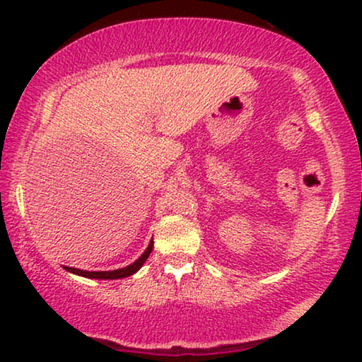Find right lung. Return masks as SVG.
Returning a JSON list of instances; mask_svg holds the SVG:
<instances>
[{
	"label": "right lung",
	"mask_w": 362,
	"mask_h": 362,
	"mask_svg": "<svg viewBox=\"0 0 362 362\" xmlns=\"http://www.w3.org/2000/svg\"><path fill=\"white\" fill-rule=\"evenodd\" d=\"M153 250V240H150L146 250L138 257V259L133 262V264L123 267V269L118 270H105V272H88V270H81V269H74V267H64L67 272H71L74 275H81L86 276V279H95V280H117V279H125V276H130L133 274H136L138 270L141 269L143 264H145L148 257H150Z\"/></svg>",
	"instance_id": "obj_1"
}]
</instances>
